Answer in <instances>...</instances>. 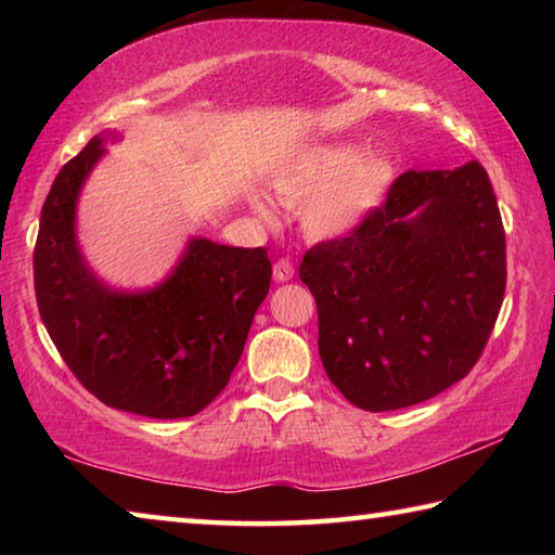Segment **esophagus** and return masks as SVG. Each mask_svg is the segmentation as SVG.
<instances>
[{
	"instance_id": "34e87169",
	"label": "esophagus",
	"mask_w": 555,
	"mask_h": 555,
	"mask_svg": "<svg viewBox=\"0 0 555 555\" xmlns=\"http://www.w3.org/2000/svg\"><path fill=\"white\" fill-rule=\"evenodd\" d=\"M274 279L276 281H291V279H294V264H291L288 259L274 261Z\"/></svg>"
}]
</instances>
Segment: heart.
I'll return each instance as SVG.
<instances>
[{
	"instance_id": "1",
	"label": "heart",
	"mask_w": 555,
	"mask_h": 555,
	"mask_svg": "<svg viewBox=\"0 0 555 555\" xmlns=\"http://www.w3.org/2000/svg\"><path fill=\"white\" fill-rule=\"evenodd\" d=\"M397 178L389 156L360 146H323L281 168L276 191L286 203H304L300 220L318 240L340 237L387 198Z\"/></svg>"
}]
</instances>
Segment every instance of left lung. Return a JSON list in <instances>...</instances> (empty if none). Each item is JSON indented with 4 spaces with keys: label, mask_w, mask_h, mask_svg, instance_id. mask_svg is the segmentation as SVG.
<instances>
[{
    "label": "left lung",
    "mask_w": 555,
    "mask_h": 555,
    "mask_svg": "<svg viewBox=\"0 0 555 555\" xmlns=\"http://www.w3.org/2000/svg\"><path fill=\"white\" fill-rule=\"evenodd\" d=\"M298 276L318 306L323 367L347 401L377 413L436 397L480 360L504 300L490 176L477 162L411 168L357 228L313 244Z\"/></svg>",
    "instance_id": "1"
}]
</instances>
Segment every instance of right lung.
Returning a JSON list of instances; mask_svg holds the SVG:
<instances>
[{
	"instance_id": "1",
	"label": "right lung",
	"mask_w": 555,
	"mask_h": 555,
	"mask_svg": "<svg viewBox=\"0 0 555 555\" xmlns=\"http://www.w3.org/2000/svg\"><path fill=\"white\" fill-rule=\"evenodd\" d=\"M102 137L55 176L34 247V288L55 350L112 409L149 418L195 416L228 387L269 294L264 247L193 240L162 286L125 294L90 274L75 244V198Z\"/></svg>"
}]
</instances>
